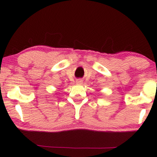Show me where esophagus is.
I'll return each instance as SVG.
<instances>
[{
  "instance_id": "1",
  "label": "esophagus",
  "mask_w": 157,
  "mask_h": 157,
  "mask_svg": "<svg viewBox=\"0 0 157 157\" xmlns=\"http://www.w3.org/2000/svg\"><path fill=\"white\" fill-rule=\"evenodd\" d=\"M75 82H76L77 84H82V79H77V80L75 81Z\"/></svg>"
}]
</instances>
